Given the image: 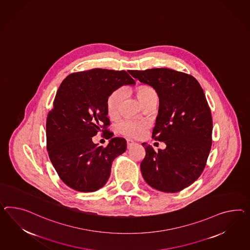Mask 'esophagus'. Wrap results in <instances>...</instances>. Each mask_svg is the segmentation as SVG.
Returning <instances> with one entry per match:
<instances>
[{
  "instance_id": "34e87169",
  "label": "esophagus",
  "mask_w": 250,
  "mask_h": 250,
  "mask_svg": "<svg viewBox=\"0 0 250 250\" xmlns=\"http://www.w3.org/2000/svg\"><path fill=\"white\" fill-rule=\"evenodd\" d=\"M133 144H134V141H131V140H127V147H128V148L131 147Z\"/></svg>"
}]
</instances>
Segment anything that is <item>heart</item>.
Returning <instances> with one entry per match:
<instances>
[{
    "instance_id": "b5f03b06",
    "label": "heart",
    "mask_w": 250,
    "mask_h": 250,
    "mask_svg": "<svg viewBox=\"0 0 250 250\" xmlns=\"http://www.w3.org/2000/svg\"><path fill=\"white\" fill-rule=\"evenodd\" d=\"M137 95L141 100L143 105L158 100V94L153 87L143 84L137 87L136 89ZM124 97V90L122 88H118L109 94L106 101V109L109 118L115 119L120 114V108L122 100ZM149 128V123L146 121H139L132 119H125L119 123L118 129L120 133L125 135L129 138L138 139L146 133L147 128Z\"/></svg>"
}]
</instances>
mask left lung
<instances>
[{"mask_svg":"<svg viewBox=\"0 0 250 250\" xmlns=\"http://www.w3.org/2000/svg\"><path fill=\"white\" fill-rule=\"evenodd\" d=\"M128 72L160 97L152 139L167 145L155 151L142 143L146 150L142 176L160 191H180L199 179L211 149L213 122L205 93L195 78L181 71L156 68Z\"/></svg>","mask_w":250,"mask_h":250,"instance_id":"8db88e82","label":"left lung"}]
</instances>
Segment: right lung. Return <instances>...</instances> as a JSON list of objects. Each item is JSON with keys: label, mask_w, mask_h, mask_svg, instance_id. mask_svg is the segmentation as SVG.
Listing matches in <instances>:
<instances>
[{"label": "right lung", "mask_w": 250, "mask_h": 250, "mask_svg": "<svg viewBox=\"0 0 250 250\" xmlns=\"http://www.w3.org/2000/svg\"><path fill=\"white\" fill-rule=\"evenodd\" d=\"M134 83L127 71L97 68L71 73L60 85L47 116V150L59 177L74 190L93 192L103 188L112 161L126 150L123 138H113L103 147L92 137H112L107 98L122 85Z\"/></svg>", "instance_id": "right-lung-1"}]
</instances>
